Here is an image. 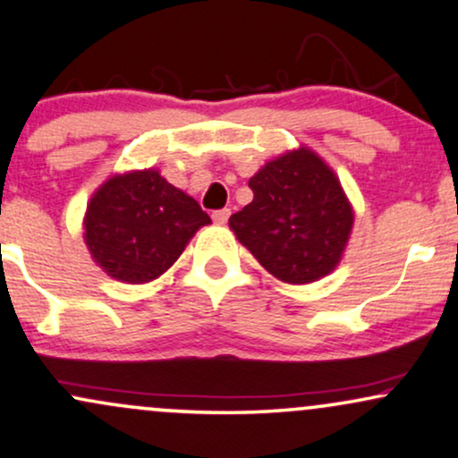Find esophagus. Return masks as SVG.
Returning a JSON list of instances; mask_svg holds the SVG:
<instances>
[{
  "label": "esophagus",
  "mask_w": 458,
  "mask_h": 458,
  "mask_svg": "<svg viewBox=\"0 0 458 458\" xmlns=\"http://www.w3.org/2000/svg\"><path fill=\"white\" fill-rule=\"evenodd\" d=\"M228 217H230V208H222V211L213 213V222L219 225H224L225 222H228Z\"/></svg>",
  "instance_id": "esophagus-1"
}]
</instances>
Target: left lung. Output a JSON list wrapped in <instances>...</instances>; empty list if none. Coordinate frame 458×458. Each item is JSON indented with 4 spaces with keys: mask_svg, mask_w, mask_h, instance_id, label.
Segmentation results:
<instances>
[{
    "mask_svg": "<svg viewBox=\"0 0 458 458\" xmlns=\"http://www.w3.org/2000/svg\"><path fill=\"white\" fill-rule=\"evenodd\" d=\"M254 191L228 219L241 245L277 280L310 284L343 260L355 224L340 178L308 146L286 150L250 178Z\"/></svg>",
    "mask_w": 458,
    "mask_h": 458,
    "instance_id": "obj_1",
    "label": "left lung"
}]
</instances>
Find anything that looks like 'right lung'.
Segmentation results:
<instances>
[{
    "mask_svg": "<svg viewBox=\"0 0 458 458\" xmlns=\"http://www.w3.org/2000/svg\"><path fill=\"white\" fill-rule=\"evenodd\" d=\"M211 217L159 170L109 176L88 202L83 241L92 260L114 280L148 284L185 251Z\"/></svg>",
    "mask_w": 458,
    "mask_h": 458,
    "instance_id": "obj_1",
    "label": "right lung"
}]
</instances>
